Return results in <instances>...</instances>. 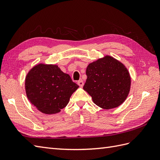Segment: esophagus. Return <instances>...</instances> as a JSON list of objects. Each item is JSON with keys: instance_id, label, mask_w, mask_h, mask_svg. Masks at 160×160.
<instances>
[{"instance_id": "obj_1", "label": "esophagus", "mask_w": 160, "mask_h": 160, "mask_svg": "<svg viewBox=\"0 0 160 160\" xmlns=\"http://www.w3.org/2000/svg\"><path fill=\"white\" fill-rule=\"evenodd\" d=\"M78 84L80 87H82L83 86H84V82H83V80H79V81H78Z\"/></svg>"}]
</instances>
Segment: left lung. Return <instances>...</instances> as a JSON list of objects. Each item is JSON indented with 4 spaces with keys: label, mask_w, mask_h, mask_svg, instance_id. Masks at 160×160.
<instances>
[{
    "label": "left lung",
    "mask_w": 160,
    "mask_h": 160,
    "mask_svg": "<svg viewBox=\"0 0 160 160\" xmlns=\"http://www.w3.org/2000/svg\"><path fill=\"white\" fill-rule=\"evenodd\" d=\"M83 89L94 103L104 109L118 108L128 97L131 78L128 69L120 61L105 55L89 63Z\"/></svg>",
    "instance_id": "left-lung-1"
}]
</instances>
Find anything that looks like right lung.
<instances>
[{
  "mask_svg": "<svg viewBox=\"0 0 160 160\" xmlns=\"http://www.w3.org/2000/svg\"><path fill=\"white\" fill-rule=\"evenodd\" d=\"M79 86L58 65L38 63L26 76V96L40 112L55 114L66 107Z\"/></svg>",
  "mask_w": 160,
  "mask_h": 160,
  "instance_id": "1",
  "label": "right lung"
}]
</instances>
